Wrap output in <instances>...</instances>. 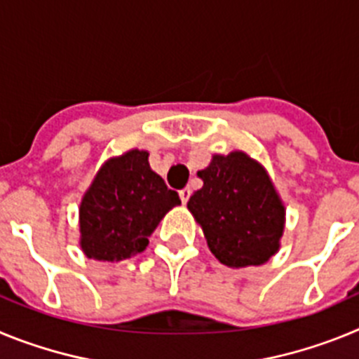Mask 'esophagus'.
Wrapping results in <instances>:
<instances>
[{"label": "esophagus", "mask_w": 359, "mask_h": 359, "mask_svg": "<svg viewBox=\"0 0 359 359\" xmlns=\"http://www.w3.org/2000/svg\"><path fill=\"white\" fill-rule=\"evenodd\" d=\"M190 194H192V190H190L189 187H185V189H182V190H180V199H182V203H183V205H185V203L189 201Z\"/></svg>", "instance_id": "esophagus-1"}]
</instances>
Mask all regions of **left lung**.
<instances>
[{"instance_id":"8db88e82","label":"left lung","mask_w":359,"mask_h":359,"mask_svg":"<svg viewBox=\"0 0 359 359\" xmlns=\"http://www.w3.org/2000/svg\"><path fill=\"white\" fill-rule=\"evenodd\" d=\"M198 176L203 187L187 208L215 259L228 268L268 262L280 248L286 207L264 165L244 151H231L214 154Z\"/></svg>"}]
</instances>
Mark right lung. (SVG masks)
<instances>
[{
	"mask_svg": "<svg viewBox=\"0 0 359 359\" xmlns=\"http://www.w3.org/2000/svg\"><path fill=\"white\" fill-rule=\"evenodd\" d=\"M182 205L149 165V152L131 149L104 161L79 207L81 248L88 259L118 262L144 252L165 214Z\"/></svg>",
	"mask_w": 359,
	"mask_h": 359,
	"instance_id": "right-lung-1",
	"label": "right lung"
}]
</instances>
